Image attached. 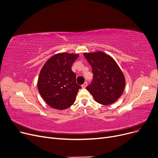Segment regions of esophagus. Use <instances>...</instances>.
Wrapping results in <instances>:
<instances>
[{"mask_svg": "<svg viewBox=\"0 0 158 158\" xmlns=\"http://www.w3.org/2000/svg\"><path fill=\"white\" fill-rule=\"evenodd\" d=\"M87 85H88V83H87L86 82H85V83L82 85V88H85L87 86Z\"/></svg>", "mask_w": 158, "mask_h": 158, "instance_id": "esophagus-1", "label": "esophagus"}]
</instances>
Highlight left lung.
<instances>
[{
  "label": "left lung",
  "mask_w": 158,
  "mask_h": 158,
  "mask_svg": "<svg viewBox=\"0 0 158 158\" xmlns=\"http://www.w3.org/2000/svg\"><path fill=\"white\" fill-rule=\"evenodd\" d=\"M92 66L94 79L86 87L94 100L102 105H109L117 101L122 95L126 81L118 64L106 53L98 51L84 53Z\"/></svg>",
  "instance_id": "1"
}]
</instances>
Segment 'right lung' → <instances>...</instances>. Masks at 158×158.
<instances>
[{"label":"right lung","mask_w":158,"mask_h":158,"mask_svg":"<svg viewBox=\"0 0 158 158\" xmlns=\"http://www.w3.org/2000/svg\"><path fill=\"white\" fill-rule=\"evenodd\" d=\"M77 54L60 53L52 56L41 69L38 80L39 93L46 103L54 109L63 110L76 101L80 85L72 70Z\"/></svg>","instance_id":"add662e5"}]
</instances>
